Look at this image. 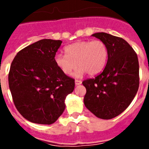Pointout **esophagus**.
<instances>
[{
    "label": "esophagus",
    "instance_id": "esophagus-1",
    "mask_svg": "<svg viewBox=\"0 0 149 149\" xmlns=\"http://www.w3.org/2000/svg\"><path fill=\"white\" fill-rule=\"evenodd\" d=\"M81 83H82V81L81 80H75V85H80V84H81Z\"/></svg>",
    "mask_w": 149,
    "mask_h": 149
}]
</instances>
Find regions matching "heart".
I'll use <instances>...</instances> for the list:
<instances>
[{
  "label": "heart",
  "instance_id": "b5f03b06",
  "mask_svg": "<svg viewBox=\"0 0 149 149\" xmlns=\"http://www.w3.org/2000/svg\"><path fill=\"white\" fill-rule=\"evenodd\" d=\"M65 55L56 54L54 63L65 75H69L77 67L75 75L79 77L87 72L89 75L100 73L106 65L108 50L103 41H78L65 46Z\"/></svg>",
  "mask_w": 149,
  "mask_h": 149
}]
</instances>
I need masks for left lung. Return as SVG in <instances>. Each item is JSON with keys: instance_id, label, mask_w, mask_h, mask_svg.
Segmentation results:
<instances>
[{"instance_id": "8db88e82", "label": "left lung", "mask_w": 149, "mask_h": 149, "mask_svg": "<svg viewBox=\"0 0 149 149\" xmlns=\"http://www.w3.org/2000/svg\"><path fill=\"white\" fill-rule=\"evenodd\" d=\"M93 36L108 50L107 63L100 74L83 81L86 89L84 104L95 116L110 119L125 110L139 89V61L136 52L122 38L106 33Z\"/></svg>"}]
</instances>
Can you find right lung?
<instances>
[{
    "label": "right lung",
    "instance_id": "obj_1",
    "mask_svg": "<svg viewBox=\"0 0 149 149\" xmlns=\"http://www.w3.org/2000/svg\"><path fill=\"white\" fill-rule=\"evenodd\" d=\"M62 41L42 39L21 50L8 75L9 86L18 111L27 120L51 125L65 110V99L74 89V79L54 63Z\"/></svg>",
    "mask_w": 149,
    "mask_h": 149
}]
</instances>
